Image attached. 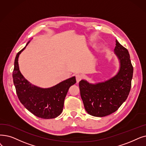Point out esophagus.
Masks as SVG:
<instances>
[{
  "instance_id": "34e87169",
  "label": "esophagus",
  "mask_w": 146,
  "mask_h": 146,
  "mask_svg": "<svg viewBox=\"0 0 146 146\" xmlns=\"http://www.w3.org/2000/svg\"><path fill=\"white\" fill-rule=\"evenodd\" d=\"M82 76L81 74H78L76 75V81H77V83H79V82L82 80Z\"/></svg>"
}]
</instances>
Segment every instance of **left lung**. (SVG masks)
I'll return each instance as SVG.
<instances>
[{"instance_id":"left-lung-1","label":"left lung","mask_w":146,"mask_h":146,"mask_svg":"<svg viewBox=\"0 0 146 146\" xmlns=\"http://www.w3.org/2000/svg\"><path fill=\"white\" fill-rule=\"evenodd\" d=\"M115 52L120 62L117 74L96 84L79 82L80 96L85 109L90 115L104 117L115 112L128 98L131 87L133 67L127 49L116 40Z\"/></svg>"}]
</instances>
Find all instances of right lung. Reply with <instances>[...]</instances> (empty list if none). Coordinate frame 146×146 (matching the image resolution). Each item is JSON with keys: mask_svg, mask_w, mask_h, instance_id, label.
<instances>
[{"mask_svg": "<svg viewBox=\"0 0 146 146\" xmlns=\"http://www.w3.org/2000/svg\"><path fill=\"white\" fill-rule=\"evenodd\" d=\"M18 52L14 62L12 77L18 98L21 104L36 116L53 119L62 113L69 88L76 82L74 76L49 88H41L30 84L24 78L18 66V57L29 43Z\"/></svg>", "mask_w": 146, "mask_h": 146, "instance_id": "obj_1", "label": "right lung"}]
</instances>
